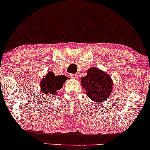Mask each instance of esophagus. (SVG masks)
Listing matches in <instances>:
<instances>
[{"label":"esophagus","mask_w":150,"mask_h":150,"mask_svg":"<svg viewBox=\"0 0 150 150\" xmlns=\"http://www.w3.org/2000/svg\"><path fill=\"white\" fill-rule=\"evenodd\" d=\"M70 76L71 77L72 79H76L77 78V74H71L70 75Z\"/></svg>","instance_id":"obj_1"}]
</instances>
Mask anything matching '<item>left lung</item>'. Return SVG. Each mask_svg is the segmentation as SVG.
<instances>
[{
    "mask_svg": "<svg viewBox=\"0 0 150 150\" xmlns=\"http://www.w3.org/2000/svg\"><path fill=\"white\" fill-rule=\"evenodd\" d=\"M81 86L86 91L87 96L93 101L101 103L108 98L112 89L111 77L96 67L87 71V75L81 78Z\"/></svg>",
    "mask_w": 150,
    "mask_h": 150,
    "instance_id": "obj_1",
    "label": "left lung"
}]
</instances>
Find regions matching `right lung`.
Returning a JSON list of instances; mask_svg holds the SVG:
<instances>
[{"label": "right lung", "mask_w": 150, "mask_h": 150, "mask_svg": "<svg viewBox=\"0 0 150 150\" xmlns=\"http://www.w3.org/2000/svg\"><path fill=\"white\" fill-rule=\"evenodd\" d=\"M67 77L64 75L55 76L53 71L48 72V74L42 78L40 82V88L44 94L46 96L56 95L58 90L63 86V83L66 81Z\"/></svg>", "instance_id": "1"}]
</instances>
